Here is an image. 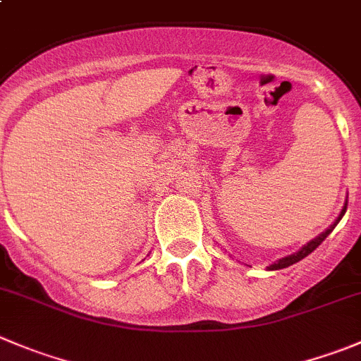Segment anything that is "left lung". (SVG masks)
Returning <instances> with one entry per match:
<instances>
[{"mask_svg":"<svg viewBox=\"0 0 361 361\" xmlns=\"http://www.w3.org/2000/svg\"><path fill=\"white\" fill-rule=\"evenodd\" d=\"M345 209H348V202H345V204H344V208H342V212L338 213L337 220H335V222L331 224V226L328 227V229L324 231V233H321L319 236H317V238H314V240H310L309 243H307V245H303V247L300 248L298 252H295V254L288 255V257H282V259H279V261H275L274 264H269V266H268V269H282V268H288V266H291V264H295V262L302 261V259H303V257H307V255H309L310 252H314V250H316V248L319 247V245L323 243L324 240H326V238H328V234H330L331 231L335 229V226H337V224L341 222V219H342V216H344Z\"/></svg>","mask_w":361,"mask_h":361,"instance_id":"left-lung-1","label":"left lung"}]
</instances>
